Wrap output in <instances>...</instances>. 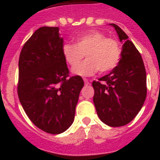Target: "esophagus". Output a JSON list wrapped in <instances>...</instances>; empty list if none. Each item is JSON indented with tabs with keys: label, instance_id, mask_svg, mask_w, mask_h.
<instances>
[{
	"label": "esophagus",
	"instance_id": "esophagus-1",
	"mask_svg": "<svg viewBox=\"0 0 160 160\" xmlns=\"http://www.w3.org/2000/svg\"><path fill=\"white\" fill-rule=\"evenodd\" d=\"M84 82H85V85H89L90 84L89 80H87V79H84Z\"/></svg>",
	"mask_w": 160,
	"mask_h": 160
}]
</instances>
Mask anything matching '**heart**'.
Listing matches in <instances>:
<instances>
[{"instance_id":"heart-1","label":"heart","mask_w":160,"mask_h":160,"mask_svg":"<svg viewBox=\"0 0 160 160\" xmlns=\"http://www.w3.org/2000/svg\"><path fill=\"white\" fill-rule=\"evenodd\" d=\"M85 54L88 59L79 64ZM62 55L70 66L77 65L72 70L73 73L91 76L98 71L104 73L114 69L120 62L122 49L118 39L107 38L100 31L91 30L78 37L74 44L65 43Z\"/></svg>"}]
</instances>
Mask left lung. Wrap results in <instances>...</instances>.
Here are the masks:
<instances>
[{
	"mask_svg": "<svg viewBox=\"0 0 160 160\" xmlns=\"http://www.w3.org/2000/svg\"><path fill=\"white\" fill-rule=\"evenodd\" d=\"M123 42L120 62L110 73L93 80V103L98 116L111 127L124 126L141 111L147 97V75L141 54L116 24Z\"/></svg>",
	"mask_w": 160,
	"mask_h": 160,
	"instance_id": "obj_1",
	"label": "left lung"
}]
</instances>
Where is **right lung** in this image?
Returning a JSON list of instances; mask_svg holds the SVG:
<instances>
[{
	"label": "right lung",
	"instance_id": "1",
	"mask_svg": "<svg viewBox=\"0 0 160 160\" xmlns=\"http://www.w3.org/2000/svg\"><path fill=\"white\" fill-rule=\"evenodd\" d=\"M58 27H40L23 46L19 59L18 96L32 123L58 134L73 123L84 81L69 77Z\"/></svg>",
	"mask_w": 160,
	"mask_h": 160
}]
</instances>
